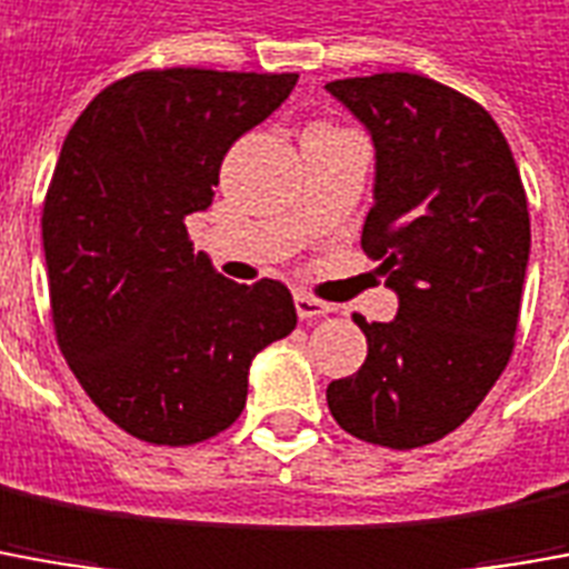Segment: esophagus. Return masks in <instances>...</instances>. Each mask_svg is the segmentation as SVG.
<instances>
[{
  "instance_id": "34e87169",
  "label": "esophagus",
  "mask_w": 569,
  "mask_h": 569,
  "mask_svg": "<svg viewBox=\"0 0 569 569\" xmlns=\"http://www.w3.org/2000/svg\"><path fill=\"white\" fill-rule=\"evenodd\" d=\"M293 307H297V316H300L303 322H312V319H322L328 312H335L331 303H322V300H316V297H309V293H297V297H293Z\"/></svg>"
}]
</instances>
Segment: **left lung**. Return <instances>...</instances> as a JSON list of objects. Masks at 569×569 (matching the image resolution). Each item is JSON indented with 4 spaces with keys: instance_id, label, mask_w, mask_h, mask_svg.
Returning <instances> with one entry per match:
<instances>
[{
    "instance_id": "left-lung-1",
    "label": "left lung",
    "mask_w": 569,
    "mask_h": 569,
    "mask_svg": "<svg viewBox=\"0 0 569 569\" xmlns=\"http://www.w3.org/2000/svg\"><path fill=\"white\" fill-rule=\"evenodd\" d=\"M375 142V207L362 250L399 297L366 322L362 368L328 383L347 433L387 449L442 440L511 359L530 260V210L515 154L473 98L421 73L325 86Z\"/></svg>"
}]
</instances>
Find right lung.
<instances>
[{
	"label": "right lung",
	"instance_id": "obj_1",
	"mask_svg": "<svg viewBox=\"0 0 569 569\" xmlns=\"http://www.w3.org/2000/svg\"><path fill=\"white\" fill-rule=\"evenodd\" d=\"M297 73L167 68L101 89L70 127L42 203L58 347L129 437L191 446L234 425L253 356L297 328L291 291L234 284L194 253L226 151Z\"/></svg>",
	"mask_w": 569,
	"mask_h": 569
}]
</instances>
